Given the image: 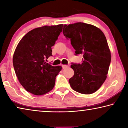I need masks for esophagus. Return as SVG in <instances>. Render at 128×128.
Returning <instances> with one entry per match:
<instances>
[{
	"instance_id": "obj_1",
	"label": "esophagus",
	"mask_w": 128,
	"mask_h": 128,
	"mask_svg": "<svg viewBox=\"0 0 128 128\" xmlns=\"http://www.w3.org/2000/svg\"><path fill=\"white\" fill-rule=\"evenodd\" d=\"M62 68L63 69L68 68V66H66V65H62Z\"/></svg>"
}]
</instances>
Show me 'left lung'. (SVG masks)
Returning a JSON list of instances; mask_svg holds the SVG:
<instances>
[{
	"instance_id": "left-lung-1",
	"label": "left lung",
	"mask_w": 128,
	"mask_h": 128,
	"mask_svg": "<svg viewBox=\"0 0 128 128\" xmlns=\"http://www.w3.org/2000/svg\"><path fill=\"white\" fill-rule=\"evenodd\" d=\"M62 33L76 50L83 55L82 63H72L74 76L69 80L73 90L84 94L98 90L107 78L111 56L102 30L83 22L64 25Z\"/></svg>"
}]
</instances>
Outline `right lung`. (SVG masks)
Wrapping results in <instances>:
<instances>
[{
    "instance_id": "right-lung-1",
    "label": "right lung",
    "mask_w": 128,
    "mask_h": 128,
    "mask_svg": "<svg viewBox=\"0 0 128 128\" xmlns=\"http://www.w3.org/2000/svg\"><path fill=\"white\" fill-rule=\"evenodd\" d=\"M63 25L36 28L23 36L16 47L13 64L19 82L24 88L36 95L52 89L56 77L62 67L45 62L52 55V48L62 32Z\"/></svg>"
}]
</instances>
